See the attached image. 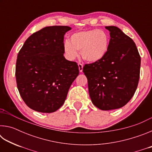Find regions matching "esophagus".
I'll list each match as a JSON object with an SVG mask.
<instances>
[{"mask_svg":"<svg viewBox=\"0 0 152 152\" xmlns=\"http://www.w3.org/2000/svg\"><path fill=\"white\" fill-rule=\"evenodd\" d=\"M78 68H79V71L82 72V70H83V64H81V63H78Z\"/></svg>","mask_w":152,"mask_h":152,"instance_id":"obj_1","label":"esophagus"}]
</instances>
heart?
<instances>
[{
    "mask_svg": "<svg viewBox=\"0 0 152 152\" xmlns=\"http://www.w3.org/2000/svg\"><path fill=\"white\" fill-rule=\"evenodd\" d=\"M110 38L106 31L101 29L81 31L72 34L70 42L64 43V51L68 59L74 60L80 51L82 58L91 63L102 60L109 51Z\"/></svg>",
    "mask_w": 152,
    "mask_h": 152,
    "instance_id": "obj_1",
    "label": "heart"
}]
</instances>
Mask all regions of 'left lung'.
Masks as SVG:
<instances>
[{
  "mask_svg": "<svg viewBox=\"0 0 152 152\" xmlns=\"http://www.w3.org/2000/svg\"><path fill=\"white\" fill-rule=\"evenodd\" d=\"M110 31L109 51L102 60L85 64L90 97L103 110L121 108L134 95L140 74L141 58L135 43L115 26Z\"/></svg>",
  "mask_w": 152,
  "mask_h": 152,
  "instance_id": "8db88e82",
  "label": "left lung"
}]
</instances>
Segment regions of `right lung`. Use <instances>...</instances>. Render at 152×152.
Instances as JSON below:
<instances>
[{
  "instance_id": "add662e5",
  "label": "right lung",
  "mask_w": 152,
  "mask_h": 152,
  "mask_svg": "<svg viewBox=\"0 0 152 152\" xmlns=\"http://www.w3.org/2000/svg\"><path fill=\"white\" fill-rule=\"evenodd\" d=\"M68 26L43 28L25 41L17 56L15 76L19 94L30 109L55 112L65 102L79 74L75 61L67 60L64 37Z\"/></svg>"
}]
</instances>
